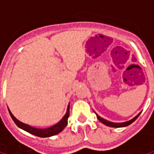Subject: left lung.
Returning <instances> with one entry per match:
<instances>
[{"mask_svg":"<svg viewBox=\"0 0 154 154\" xmlns=\"http://www.w3.org/2000/svg\"><path fill=\"white\" fill-rule=\"evenodd\" d=\"M94 112H95V111H94ZM140 113H141V112H140ZM140 113L138 114L135 117H134L132 119H130V120H129V121H125V122H122V123L110 122V121H108V120H106V119H103V118L100 117V116H98L97 114H96V115H97V119H99L101 123H103L104 125H106L107 126H110V127H114V128H120V127H126V126L129 125L130 124H132V123L134 122V121L138 117H139Z\"/></svg>","mask_w":154,"mask_h":154,"instance_id":"1","label":"left lung"}]
</instances>
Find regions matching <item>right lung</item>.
<instances>
[{"label":"right lung","instance_id":"right-lung-1","mask_svg":"<svg viewBox=\"0 0 154 154\" xmlns=\"http://www.w3.org/2000/svg\"><path fill=\"white\" fill-rule=\"evenodd\" d=\"M69 106H70V104H68L67 109V112L64 115L63 117V119H61L60 121L57 123L56 125L51 126L49 128H46V129H38V128H35L33 126H30L25 124V123L20 121L19 119L15 118V116H13V114L11 112V110L8 108L9 113L11 116L12 119L14 120V122L15 123V125L18 126L19 128L24 129L26 132L29 133L31 134H34L35 136H38V137H41V138H47V137H51V136L56 135L57 134H59L62 132L63 129L67 126V119L69 117Z\"/></svg>","mask_w":154,"mask_h":154}]
</instances>
